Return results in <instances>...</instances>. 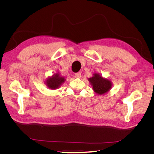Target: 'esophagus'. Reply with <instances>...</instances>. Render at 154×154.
I'll return each mask as SVG.
<instances>
[{"mask_svg":"<svg viewBox=\"0 0 154 154\" xmlns=\"http://www.w3.org/2000/svg\"><path fill=\"white\" fill-rule=\"evenodd\" d=\"M74 75H75V77L76 78H80L81 77V72H76L74 74Z\"/></svg>","mask_w":154,"mask_h":154,"instance_id":"esophagus-1","label":"esophagus"}]
</instances>
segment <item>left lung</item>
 <instances>
[{
	"label": "left lung",
	"mask_w": 154,
	"mask_h": 154,
	"mask_svg": "<svg viewBox=\"0 0 154 154\" xmlns=\"http://www.w3.org/2000/svg\"><path fill=\"white\" fill-rule=\"evenodd\" d=\"M89 81L94 92L98 94H103L107 92L112 86L110 81L102 78L97 74H95L94 76L89 78Z\"/></svg>",
	"instance_id": "left-lung-1"
}]
</instances>
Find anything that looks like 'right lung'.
I'll use <instances>...</instances> for the list:
<instances>
[{
	"instance_id": "1",
	"label": "right lung",
	"mask_w": 154,
	"mask_h": 154,
	"mask_svg": "<svg viewBox=\"0 0 154 154\" xmlns=\"http://www.w3.org/2000/svg\"><path fill=\"white\" fill-rule=\"evenodd\" d=\"M65 82V78L60 77L58 74H54L53 77L49 78L46 82L47 85L51 89H55L58 88L63 82Z\"/></svg>"
}]
</instances>
